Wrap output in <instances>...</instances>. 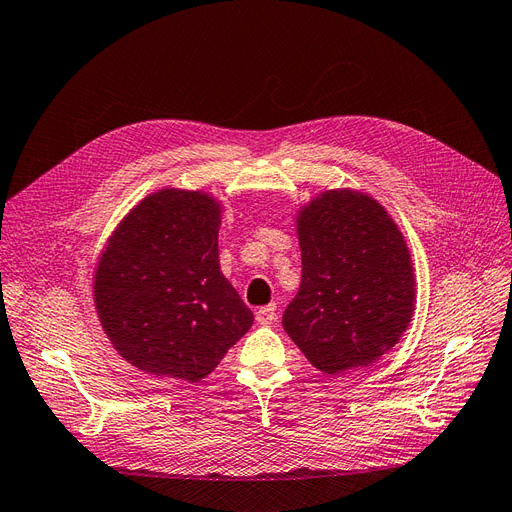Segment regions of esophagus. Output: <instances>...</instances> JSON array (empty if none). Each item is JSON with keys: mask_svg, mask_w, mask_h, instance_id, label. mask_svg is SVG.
Masks as SVG:
<instances>
[{"mask_svg": "<svg viewBox=\"0 0 512 512\" xmlns=\"http://www.w3.org/2000/svg\"><path fill=\"white\" fill-rule=\"evenodd\" d=\"M277 319V306L275 304H267V306H260L256 311V321L260 325H271Z\"/></svg>", "mask_w": 512, "mask_h": 512, "instance_id": "34e87169", "label": "esophagus"}]
</instances>
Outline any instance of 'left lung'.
<instances>
[{
	"label": "left lung",
	"instance_id": "8db88e82",
	"mask_svg": "<svg viewBox=\"0 0 512 512\" xmlns=\"http://www.w3.org/2000/svg\"><path fill=\"white\" fill-rule=\"evenodd\" d=\"M302 281L283 327L323 374L370 365L407 330L416 288L410 250L380 203L327 191L298 216Z\"/></svg>",
	"mask_w": 512,
	"mask_h": 512
}]
</instances>
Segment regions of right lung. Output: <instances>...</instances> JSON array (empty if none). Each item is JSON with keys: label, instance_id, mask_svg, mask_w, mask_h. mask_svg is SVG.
I'll use <instances>...</instances> for the list:
<instances>
[{"label": "right lung", "instance_id": "1", "mask_svg": "<svg viewBox=\"0 0 512 512\" xmlns=\"http://www.w3.org/2000/svg\"><path fill=\"white\" fill-rule=\"evenodd\" d=\"M220 208L163 189L121 220L96 267V311L138 370L197 382L250 330L254 315L218 264Z\"/></svg>", "mask_w": 512, "mask_h": 512}]
</instances>
